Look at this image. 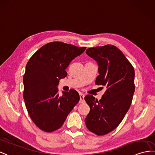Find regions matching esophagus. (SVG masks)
<instances>
[{"label":"esophagus","instance_id":"obj_1","mask_svg":"<svg viewBox=\"0 0 155 155\" xmlns=\"http://www.w3.org/2000/svg\"><path fill=\"white\" fill-rule=\"evenodd\" d=\"M80 103H83L84 102V97H85V95L83 93H80Z\"/></svg>","mask_w":155,"mask_h":155}]
</instances>
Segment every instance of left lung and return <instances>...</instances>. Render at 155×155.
I'll list each match as a JSON object with an SVG mask.
<instances>
[{
	"instance_id": "obj_1",
	"label": "left lung",
	"mask_w": 155,
	"mask_h": 155,
	"mask_svg": "<svg viewBox=\"0 0 155 155\" xmlns=\"http://www.w3.org/2000/svg\"><path fill=\"white\" fill-rule=\"evenodd\" d=\"M86 54L99 66L95 84L106 86L107 90L99 101L91 95L85 97L90 107L85 123L90 131L103 135L116 129L129 110L135 91V71L114 45L89 48Z\"/></svg>"
}]
</instances>
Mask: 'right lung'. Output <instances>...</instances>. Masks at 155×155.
<instances>
[{"label":"right lung","instance_id":"obj_1","mask_svg":"<svg viewBox=\"0 0 155 155\" xmlns=\"http://www.w3.org/2000/svg\"><path fill=\"white\" fill-rule=\"evenodd\" d=\"M86 47L51 42L41 47L29 60L24 75V99L28 114L39 129L52 132L63 125L80 101L74 89L59 96L57 86L67 76L66 69Z\"/></svg>","mask_w":155,"mask_h":155}]
</instances>
